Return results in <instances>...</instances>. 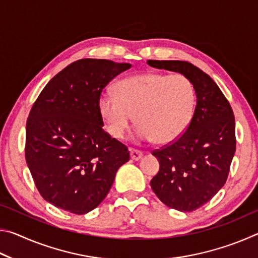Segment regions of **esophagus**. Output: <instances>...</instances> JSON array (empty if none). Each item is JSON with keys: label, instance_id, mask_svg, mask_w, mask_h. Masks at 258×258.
Returning a JSON list of instances; mask_svg holds the SVG:
<instances>
[{"label": "esophagus", "instance_id": "obj_1", "mask_svg": "<svg viewBox=\"0 0 258 258\" xmlns=\"http://www.w3.org/2000/svg\"><path fill=\"white\" fill-rule=\"evenodd\" d=\"M143 157V152L137 150V149H131V158L133 160H140Z\"/></svg>", "mask_w": 258, "mask_h": 258}]
</instances>
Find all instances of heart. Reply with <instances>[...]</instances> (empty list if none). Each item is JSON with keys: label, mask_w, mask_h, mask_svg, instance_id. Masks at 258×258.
<instances>
[{"label": "heart", "mask_w": 258, "mask_h": 258, "mask_svg": "<svg viewBox=\"0 0 258 258\" xmlns=\"http://www.w3.org/2000/svg\"><path fill=\"white\" fill-rule=\"evenodd\" d=\"M115 92H104L98 107L108 132L123 139L133 120L140 141L171 143L185 132L194 115L196 92L183 75L146 73L119 81Z\"/></svg>", "instance_id": "1"}]
</instances>
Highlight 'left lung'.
<instances>
[{"label": "left lung", "mask_w": 258, "mask_h": 258, "mask_svg": "<svg viewBox=\"0 0 258 258\" xmlns=\"http://www.w3.org/2000/svg\"><path fill=\"white\" fill-rule=\"evenodd\" d=\"M149 66L180 73L191 81L197 104L176 141L152 152L159 172L150 185L169 208L189 213L202 207L226 182L235 152L232 108L206 73L186 61L148 60Z\"/></svg>", "instance_id": "8db88e82"}]
</instances>
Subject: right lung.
<instances>
[{
  "mask_svg": "<svg viewBox=\"0 0 258 258\" xmlns=\"http://www.w3.org/2000/svg\"><path fill=\"white\" fill-rule=\"evenodd\" d=\"M131 67L106 59L77 60L38 95L26 125L25 156L47 203L78 215L91 212L130 160L127 147L103 131L98 102L104 86Z\"/></svg>",
  "mask_w": 258,
  "mask_h": 258,
  "instance_id": "1",
  "label": "right lung"
}]
</instances>
